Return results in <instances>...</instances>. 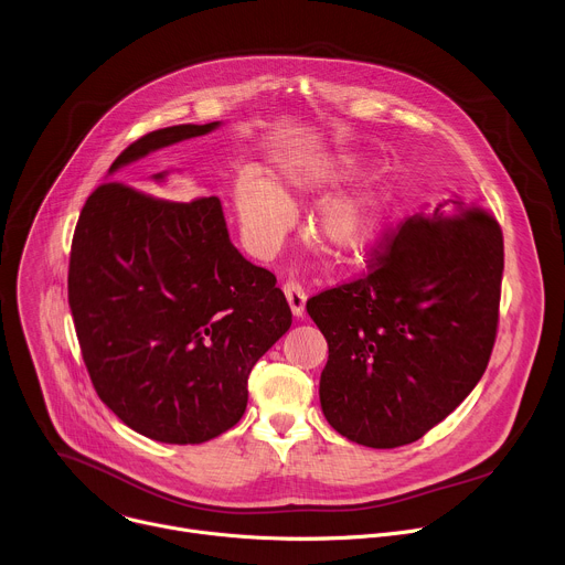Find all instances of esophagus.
Here are the masks:
<instances>
[{
	"label": "esophagus",
	"mask_w": 565,
	"mask_h": 565,
	"mask_svg": "<svg viewBox=\"0 0 565 565\" xmlns=\"http://www.w3.org/2000/svg\"><path fill=\"white\" fill-rule=\"evenodd\" d=\"M284 292H286V299H288V303H290L292 315H295V317H301V315H303V306H306V292H303V288H301L297 281H292V279H286V281H284Z\"/></svg>",
	"instance_id": "obj_1"
}]
</instances>
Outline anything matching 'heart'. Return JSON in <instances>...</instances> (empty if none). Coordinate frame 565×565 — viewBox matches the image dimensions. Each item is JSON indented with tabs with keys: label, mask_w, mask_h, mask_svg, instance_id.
Wrapping results in <instances>:
<instances>
[{
	"label": "heart",
	"mask_w": 565,
	"mask_h": 565,
	"mask_svg": "<svg viewBox=\"0 0 565 565\" xmlns=\"http://www.w3.org/2000/svg\"><path fill=\"white\" fill-rule=\"evenodd\" d=\"M358 172L351 156L290 160L275 174V185L257 174H241L234 183V207L248 244L273 253L295 223L290 201L324 192ZM386 210V190L380 181H364L321 203L312 216V234L335 257L362 253L375 238Z\"/></svg>",
	"instance_id": "b5f03b06"
}]
</instances>
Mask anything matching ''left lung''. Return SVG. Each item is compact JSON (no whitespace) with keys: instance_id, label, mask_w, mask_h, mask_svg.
Masks as SVG:
<instances>
[{"instance_id":"obj_1","label":"left lung","mask_w":565,"mask_h":565,"mask_svg":"<svg viewBox=\"0 0 565 565\" xmlns=\"http://www.w3.org/2000/svg\"><path fill=\"white\" fill-rule=\"evenodd\" d=\"M503 257L499 221L449 199L382 232L360 277L306 301L329 342L319 399L338 434L393 449L460 405L492 358Z\"/></svg>"}]
</instances>
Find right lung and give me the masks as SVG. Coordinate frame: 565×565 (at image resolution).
I'll use <instances>...</instances> for the list:
<instances>
[{
    "label": "right lung",
    "instance_id": "obj_1",
    "mask_svg": "<svg viewBox=\"0 0 565 565\" xmlns=\"http://www.w3.org/2000/svg\"><path fill=\"white\" fill-rule=\"evenodd\" d=\"M216 125L149 131L109 172ZM68 306L98 397L134 431L170 445L234 427L253 366L292 324L277 277L232 246L216 196L170 201L122 181L98 185L79 212Z\"/></svg>",
    "mask_w": 565,
    "mask_h": 565
}]
</instances>
